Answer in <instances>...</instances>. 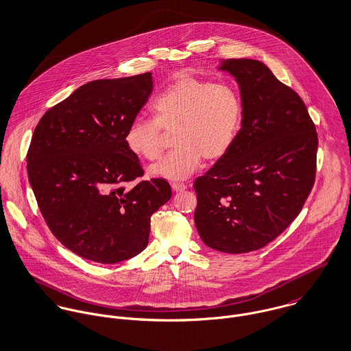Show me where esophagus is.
<instances>
[{"instance_id":"34e87169","label":"esophagus","mask_w":351,"mask_h":351,"mask_svg":"<svg viewBox=\"0 0 351 351\" xmlns=\"http://www.w3.org/2000/svg\"><path fill=\"white\" fill-rule=\"evenodd\" d=\"M171 188H173V191H176V192H182V191L186 189V185L182 184V182H173V184H171Z\"/></svg>"}]
</instances>
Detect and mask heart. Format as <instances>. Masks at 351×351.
<instances>
[{
	"label": "heart",
	"mask_w": 351,
	"mask_h": 351,
	"mask_svg": "<svg viewBox=\"0 0 351 351\" xmlns=\"http://www.w3.org/2000/svg\"><path fill=\"white\" fill-rule=\"evenodd\" d=\"M155 117H136L125 132L128 150L146 160L160 156L165 131L177 149L150 169L167 180H185L208 160L224 158L237 143L245 116L239 90L227 82L182 77L154 101Z\"/></svg>",
	"instance_id": "1"
}]
</instances>
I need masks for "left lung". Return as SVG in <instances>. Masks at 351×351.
<instances>
[{
    "label": "left lung",
    "instance_id": "obj_1",
    "mask_svg": "<svg viewBox=\"0 0 351 351\" xmlns=\"http://www.w3.org/2000/svg\"><path fill=\"white\" fill-rule=\"evenodd\" d=\"M245 106L231 151L196 178L195 223L213 250L242 254L274 241L300 213L316 176L317 134L300 96L254 59H228Z\"/></svg>",
    "mask_w": 351,
    "mask_h": 351
}]
</instances>
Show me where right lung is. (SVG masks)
<instances>
[{
  "label": "right lung",
  "mask_w": 351,
  "mask_h": 351,
  "mask_svg": "<svg viewBox=\"0 0 351 351\" xmlns=\"http://www.w3.org/2000/svg\"><path fill=\"white\" fill-rule=\"evenodd\" d=\"M151 73L97 80L50 108L27 152L29 184L53 237L77 255L117 263L146 249L151 215L171 197L145 171L125 132L149 100Z\"/></svg>",
  "instance_id": "obj_1"
}]
</instances>
